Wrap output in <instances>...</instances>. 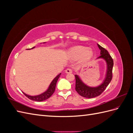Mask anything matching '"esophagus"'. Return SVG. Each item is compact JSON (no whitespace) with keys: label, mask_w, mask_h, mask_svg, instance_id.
Instances as JSON below:
<instances>
[{"label":"esophagus","mask_w":133,"mask_h":133,"mask_svg":"<svg viewBox=\"0 0 133 133\" xmlns=\"http://www.w3.org/2000/svg\"><path fill=\"white\" fill-rule=\"evenodd\" d=\"M65 73L66 74H69V73H71L72 72H73V70H72L71 69H69V68H68V69H66L65 70Z\"/></svg>","instance_id":"obj_1"}]
</instances>
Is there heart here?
Returning a JSON list of instances; mask_svg holds the SVG:
<instances>
[{
	"label": "heart",
	"mask_w": 133,
	"mask_h": 133,
	"mask_svg": "<svg viewBox=\"0 0 133 133\" xmlns=\"http://www.w3.org/2000/svg\"><path fill=\"white\" fill-rule=\"evenodd\" d=\"M68 55L72 59L79 58L80 63L86 62L93 56V51L87 47L76 46L71 48L68 51Z\"/></svg>",
	"instance_id": "b5f03b06"
}]
</instances>
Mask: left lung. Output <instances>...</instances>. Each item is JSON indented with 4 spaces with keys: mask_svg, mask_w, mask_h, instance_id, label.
Returning <instances> with one entry per match:
<instances>
[{
    "mask_svg": "<svg viewBox=\"0 0 133 133\" xmlns=\"http://www.w3.org/2000/svg\"><path fill=\"white\" fill-rule=\"evenodd\" d=\"M97 45L100 50V56L96 59H102L105 60L106 63L107 69L105 77L100 85L97 87H90L84 83L79 75H75L76 80L75 90L80 95L84 98H92L100 95L105 90L112 79V70L114 65L113 60L105 49L98 44Z\"/></svg>",
    "mask_w": 133,
    "mask_h": 133,
    "instance_id": "1",
    "label": "left lung"
}]
</instances>
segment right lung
<instances>
[{"instance_id": "1", "label": "right lung", "mask_w": 133, "mask_h": 133, "mask_svg": "<svg viewBox=\"0 0 133 133\" xmlns=\"http://www.w3.org/2000/svg\"><path fill=\"white\" fill-rule=\"evenodd\" d=\"M43 43H45V42H44ZM34 48H35V46L31 48V49H28L27 50L32 49ZM60 75H61V73L59 74L57 76H55V77L54 78V79L52 80L51 82L50 83L49 86L48 88V89L45 91L41 93V94L33 96V95H28L26 93H25V92H23V94H24L26 96V97H28V98L30 99L31 100H33V101L42 102V101H44V100H45L48 99V98H49L52 95H53L54 92L55 91L56 84H57V82L58 81L59 78L60 77Z\"/></svg>"}]
</instances>
